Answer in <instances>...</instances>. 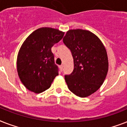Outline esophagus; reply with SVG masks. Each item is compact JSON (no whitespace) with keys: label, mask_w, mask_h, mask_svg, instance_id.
<instances>
[{"label":"esophagus","mask_w":127,"mask_h":127,"mask_svg":"<svg viewBox=\"0 0 127 127\" xmlns=\"http://www.w3.org/2000/svg\"><path fill=\"white\" fill-rule=\"evenodd\" d=\"M59 68H60V69H61V71H63V65H61L59 66Z\"/></svg>","instance_id":"obj_1"}]
</instances>
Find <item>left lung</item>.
I'll return each instance as SVG.
<instances>
[{"label": "left lung", "mask_w": 127, "mask_h": 127, "mask_svg": "<svg viewBox=\"0 0 127 127\" xmlns=\"http://www.w3.org/2000/svg\"><path fill=\"white\" fill-rule=\"evenodd\" d=\"M63 42L74 60L73 71L64 76L68 88L78 97L90 96L100 88L107 74L105 47L96 35L81 29L68 31Z\"/></svg>", "instance_id": "left-lung-1"}]
</instances>
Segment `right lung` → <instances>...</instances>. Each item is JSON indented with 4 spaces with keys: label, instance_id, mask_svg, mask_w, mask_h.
<instances>
[{
    "label": "right lung",
    "instance_id": "right-lung-1",
    "mask_svg": "<svg viewBox=\"0 0 127 127\" xmlns=\"http://www.w3.org/2000/svg\"><path fill=\"white\" fill-rule=\"evenodd\" d=\"M64 32L52 28H41L24 41L17 57L18 74L26 88L35 94L51 87L57 75L51 47L61 40Z\"/></svg>",
    "mask_w": 127,
    "mask_h": 127
}]
</instances>
